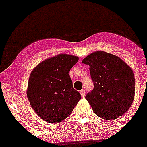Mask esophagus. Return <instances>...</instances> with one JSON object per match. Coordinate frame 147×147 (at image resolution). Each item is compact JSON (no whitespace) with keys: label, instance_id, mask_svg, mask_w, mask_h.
Listing matches in <instances>:
<instances>
[{"label":"esophagus","instance_id":"1","mask_svg":"<svg viewBox=\"0 0 147 147\" xmlns=\"http://www.w3.org/2000/svg\"><path fill=\"white\" fill-rule=\"evenodd\" d=\"M80 94H81V96H82V98L85 97V95H86V92H85V90H80Z\"/></svg>","mask_w":147,"mask_h":147}]
</instances>
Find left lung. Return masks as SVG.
Returning a JSON list of instances; mask_svg holds the SVG:
<instances>
[{
    "label": "left lung",
    "instance_id": "obj_1",
    "mask_svg": "<svg viewBox=\"0 0 147 147\" xmlns=\"http://www.w3.org/2000/svg\"><path fill=\"white\" fill-rule=\"evenodd\" d=\"M90 66L94 89L86 96L96 115L116 119L129 109L135 94L132 69L118 56L98 51L82 60Z\"/></svg>",
    "mask_w": 147,
    "mask_h": 147
}]
</instances>
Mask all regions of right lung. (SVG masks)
I'll return each instance as SVG.
<instances>
[{
	"label": "right lung",
	"mask_w": 147,
	"mask_h": 147,
	"mask_svg": "<svg viewBox=\"0 0 147 147\" xmlns=\"http://www.w3.org/2000/svg\"><path fill=\"white\" fill-rule=\"evenodd\" d=\"M78 59L77 56L59 54L44 60L31 71L27 98L35 113L45 121L62 122L81 99L69 74Z\"/></svg>",
	"instance_id": "obj_1"
}]
</instances>
